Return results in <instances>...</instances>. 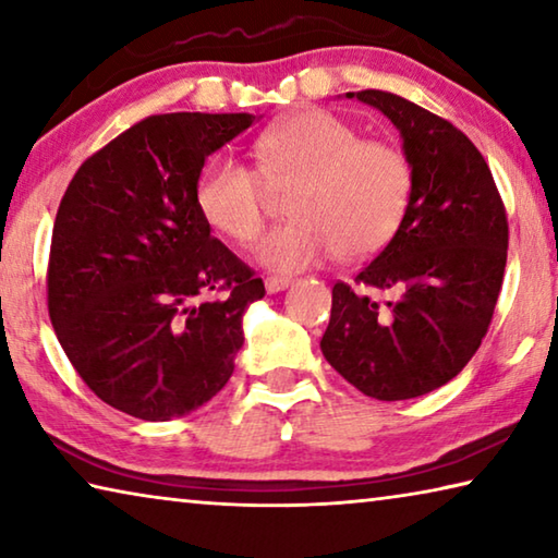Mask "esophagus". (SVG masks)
<instances>
[{
    "label": "esophagus",
    "instance_id": "34e87169",
    "mask_svg": "<svg viewBox=\"0 0 558 558\" xmlns=\"http://www.w3.org/2000/svg\"><path fill=\"white\" fill-rule=\"evenodd\" d=\"M290 286H292L290 278H278V276L266 278V290H268V292H280V290H286V288H290Z\"/></svg>",
    "mask_w": 558,
    "mask_h": 558
}]
</instances>
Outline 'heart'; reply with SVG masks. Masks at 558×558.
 <instances>
[{"label":"heart","instance_id":"obj_1","mask_svg":"<svg viewBox=\"0 0 558 558\" xmlns=\"http://www.w3.org/2000/svg\"><path fill=\"white\" fill-rule=\"evenodd\" d=\"M258 171L229 153L211 155L196 177V206L216 231L248 245L268 216L270 186H295L292 221L258 243L256 258L290 272L337 253L354 260L381 251L409 209L413 172L399 147L362 140L347 120L310 108L260 132Z\"/></svg>","mask_w":558,"mask_h":558}]
</instances>
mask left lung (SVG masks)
Returning <instances> with one entry per match:
<instances>
[{"label":"left lung","mask_w":558,"mask_h":558,"mask_svg":"<svg viewBox=\"0 0 558 558\" xmlns=\"http://www.w3.org/2000/svg\"><path fill=\"white\" fill-rule=\"evenodd\" d=\"M379 108L413 172L393 239L352 286L332 288L323 354L359 391L415 399L462 372L493 323L509 226L493 172L446 118L396 93H347Z\"/></svg>","instance_id":"8db88e82"}]
</instances>
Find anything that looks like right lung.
Returning a JSON list of instances; mask_svg holds the SVG:
<instances>
[{
  "label": "right lung",
  "mask_w": 558,
  "mask_h": 558,
  "mask_svg": "<svg viewBox=\"0 0 558 558\" xmlns=\"http://www.w3.org/2000/svg\"><path fill=\"white\" fill-rule=\"evenodd\" d=\"M248 112H167L120 132L73 174L53 221L46 300L88 389L143 421L199 409L233 374L241 317L266 295L196 206L206 157Z\"/></svg>",
  "instance_id": "1"
}]
</instances>
